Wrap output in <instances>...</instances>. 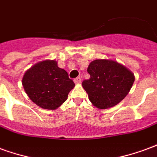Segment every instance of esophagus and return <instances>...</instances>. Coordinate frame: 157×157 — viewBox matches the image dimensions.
<instances>
[{
  "mask_svg": "<svg viewBox=\"0 0 157 157\" xmlns=\"http://www.w3.org/2000/svg\"><path fill=\"white\" fill-rule=\"evenodd\" d=\"M81 82H82V79H81V77H77V78H75V80H74V82H75V84H80Z\"/></svg>",
  "mask_w": 157,
  "mask_h": 157,
  "instance_id": "1",
  "label": "esophagus"
}]
</instances>
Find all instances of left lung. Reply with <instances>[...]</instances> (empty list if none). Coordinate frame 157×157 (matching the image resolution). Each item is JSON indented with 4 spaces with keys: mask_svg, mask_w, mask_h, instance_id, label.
Masks as SVG:
<instances>
[{
    "mask_svg": "<svg viewBox=\"0 0 157 157\" xmlns=\"http://www.w3.org/2000/svg\"><path fill=\"white\" fill-rule=\"evenodd\" d=\"M88 80L82 86L90 102L99 109H110L127 96L135 82L134 73L113 59H99L88 65Z\"/></svg>",
    "mask_w": 157,
    "mask_h": 157,
    "instance_id": "left-lung-1",
    "label": "left lung"
}]
</instances>
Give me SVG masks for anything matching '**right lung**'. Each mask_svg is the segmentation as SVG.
Wrapping results in <instances>:
<instances>
[{"mask_svg": "<svg viewBox=\"0 0 157 157\" xmlns=\"http://www.w3.org/2000/svg\"><path fill=\"white\" fill-rule=\"evenodd\" d=\"M29 98L42 109L55 110L66 101L75 83L56 60L45 59L33 65L22 81Z\"/></svg>", "mask_w": 157, "mask_h": 157, "instance_id": "obj_1", "label": "right lung"}]
</instances>
